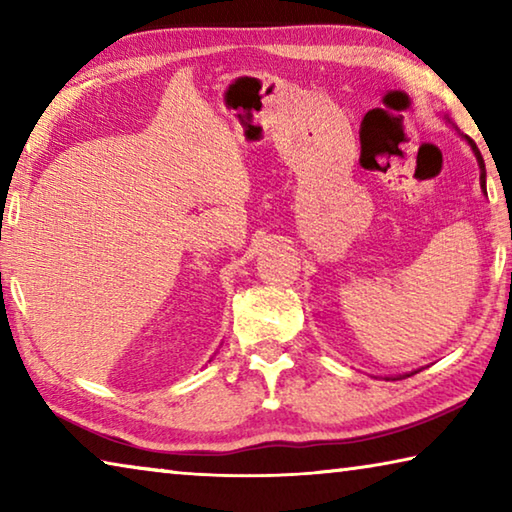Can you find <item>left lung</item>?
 <instances>
[{
  "mask_svg": "<svg viewBox=\"0 0 512 512\" xmlns=\"http://www.w3.org/2000/svg\"><path fill=\"white\" fill-rule=\"evenodd\" d=\"M465 142L467 144H470V149H472V153H474V158H476V162H479V169H481V189H483V192H485V164H483V158H481V151L479 149H476V144L470 140V137H467L465 135ZM415 372H420V370H413V372H406V375H400V377H393V381L395 379H404V377H411V375H415Z\"/></svg>",
  "mask_w": 512,
  "mask_h": 512,
  "instance_id": "left-lung-1",
  "label": "left lung"
}]
</instances>
